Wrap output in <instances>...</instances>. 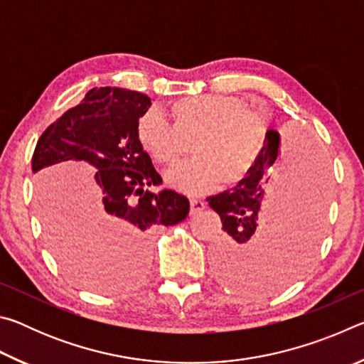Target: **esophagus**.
Listing matches in <instances>:
<instances>
[{
	"label": "esophagus",
	"instance_id": "1",
	"mask_svg": "<svg viewBox=\"0 0 364 364\" xmlns=\"http://www.w3.org/2000/svg\"><path fill=\"white\" fill-rule=\"evenodd\" d=\"M189 204H191V215L200 213L205 208V202L200 199H191Z\"/></svg>",
	"mask_w": 364,
	"mask_h": 364
}]
</instances>
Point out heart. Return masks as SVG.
<instances>
[{
    "label": "heart",
    "instance_id": "heart-1",
    "mask_svg": "<svg viewBox=\"0 0 364 364\" xmlns=\"http://www.w3.org/2000/svg\"><path fill=\"white\" fill-rule=\"evenodd\" d=\"M171 123L159 112L147 110L136 122V139L146 154L160 165H171L188 151L196 156L170 170L165 180L171 188L200 196L241 183L260 154L267 123L231 96H183L167 107Z\"/></svg>",
    "mask_w": 364,
    "mask_h": 364
}]
</instances>
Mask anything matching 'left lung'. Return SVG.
I'll use <instances>...</instances> for the list:
<instances>
[{
	"instance_id": "left-lung-1",
	"label": "left lung",
	"mask_w": 364,
	"mask_h": 364,
	"mask_svg": "<svg viewBox=\"0 0 364 364\" xmlns=\"http://www.w3.org/2000/svg\"><path fill=\"white\" fill-rule=\"evenodd\" d=\"M329 188L328 160L315 144L292 136L281 156L279 133L269 130L247 176L207 197L225 231L213 247L218 278L254 292L297 278L321 237Z\"/></svg>"
}]
</instances>
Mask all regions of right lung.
I'll return each mask as SVG.
<instances>
[{"mask_svg": "<svg viewBox=\"0 0 364 364\" xmlns=\"http://www.w3.org/2000/svg\"><path fill=\"white\" fill-rule=\"evenodd\" d=\"M151 97L123 88H93L78 106L51 123L36 143L32 170L65 159H82L97 168L102 194L85 215L50 197L38 175L41 213L59 262L67 274L96 291H114L143 276L147 236L156 226H171L189 213L183 194L151 193L162 178L136 139V122Z\"/></svg>", "mask_w": 364, "mask_h": 364, "instance_id": "1", "label": "right lung"}]
</instances>
